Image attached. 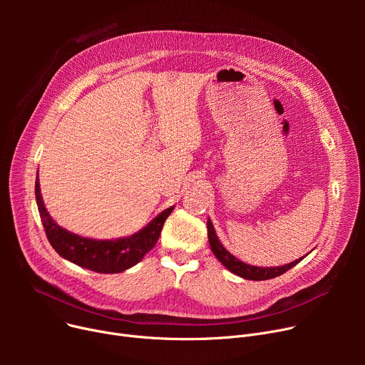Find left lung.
Masks as SVG:
<instances>
[{"mask_svg": "<svg viewBox=\"0 0 365 365\" xmlns=\"http://www.w3.org/2000/svg\"><path fill=\"white\" fill-rule=\"evenodd\" d=\"M207 234H208V242L210 247H212L213 255L217 257V260L226 267V269L231 271L232 274L244 278V279H253V281H263V279H271L275 277L282 275L284 272H287L289 269H292L293 266H296L303 257L289 263L284 266H274V267H262V266H253L241 262L240 259H237L234 255L229 253L226 248L223 247V244L219 241L215 226L212 223V220H207Z\"/></svg>", "mask_w": 365, "mask_h": 365, "instance_id": "obj_1", "label": "left lung"}]
</instances>
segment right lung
I'll return each instance as SVG.
<instances>
[{
  "label": "right lung",
  "mask_w": 365,
  "mask_h": 365,
  "mask_svg": "<svg viewBox=\"0 0 365 365\" xmlns=\"http://www.w3.org/2000/svg\"><path fill=\"white\" fill-rule=\"evenodd\" d=\"M35 198L46 235L56 253L75 264L99 274H120L138 264L157 244L165 219L175 210V205L165 208L139 232L130 237L93 240L69 232L68 229L61 227L53 220L44 205L38 176L35 180Z\"/></svg>",
  "instance_id": "add662e5"
}]
</instances>
